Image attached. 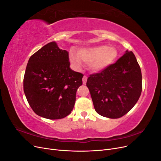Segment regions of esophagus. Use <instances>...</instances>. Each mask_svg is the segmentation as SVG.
<instances>
[{
  "instance_id": "1",
  "label": "esophagus",
  "mask_w": 161,
  "mask_h": 161,
  "mask_svg": "<svg viewBox=\"0 0 161 161\" xmlns=\"http://www.w3.org/2000/svg\"><path fill=\"white\" fill-rule=\"evenodd\" d=\"M86 80H87V76H84L83 77H82V83H83V85H86Z\"/></svg>"
}]
</instances>
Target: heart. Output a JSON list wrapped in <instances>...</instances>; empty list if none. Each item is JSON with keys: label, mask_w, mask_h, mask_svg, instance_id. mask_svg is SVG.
<instances>
[{"label": "heart", "mask_w": 161, "mask_h": 161, "mask_svg": "<svg viewBox=\"0 0 161 161\" xmlns=\"http://www.w3.org/2000/svg\"><path fill=\"white\" fill-rule=\"evenodd\" d=\"M118 51L114 47L108 45H99L82 48L78 53L71 52L70 60L75 69H80L82 61L89 65L90 69L99 72L108 69L115 62Z\"/></svg>", "instance_id": "heart-1"}]
</instances>
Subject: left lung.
Wrapping results in <instances>:
<instances>
[{
	"instance_id": "obj_1",
	"label": "left lung",
	"mask_w": 161,
	"mask_h": 161,
	"mask_svg": "<svg viewBox=\"0 0 161 161\" xmlns=\"http://www.w3.org/2000/svg\"><path fill=\"white\" fill-rule=\"evenodd\" d=\"M95 111L117 119L128 113L137 103L142 92V73L132 52L126 50L115 64L86 81Z\"/></svg>"
}]
</instances>
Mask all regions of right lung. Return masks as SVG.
<instances>
[{"mask_svg": "<svg viewBox=\"0 0 161 161\" xmlns=\"http://www.w3.org/2000/svg\"><path fill=\"white\" fill-rule=\"evenodd\" d=\"M82 77L83 75L70 68L69 52L52 42L29 59L23 91L37 115L50 119H62L74 108Z\"/></svg>", "mask_w": 161, "mask_h": 161, "instance_id": "right-lung-1", "label": "right lung"}]
</instances>
